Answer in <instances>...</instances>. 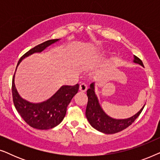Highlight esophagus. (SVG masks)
Here are the masks:
<instances>
[{
  "label": "esophagus",
  "instance_id": "34e87169",
  "mask_svg": "<svg viewBox=\"0 0 160 160\" xmlns=\"http://www.w3.org/2000/svg\"><path fill=\"white\" fill-rule=\"evenodd\" d=\"M79 89L81 92H86L87 89V84H85V83H82V84H80V87H79Z\"/></svg>",
  "mask_w": 160,
  "mask_h": 160
}]
</instances>
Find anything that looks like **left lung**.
Returning a JSON list of instances; mask_svg holds the SVG:
<instances>
[{
	"instance_id": "left-lung-1",
	"label": "left lung",
	"mask_w": 160,
	"mask_h": 160,
	"mask_svg": "<svg viewBox=\"0 0 160 160\" xmlns=\"http://www.w3.org/2000/svg\"><path fill=\"white\" fill-rule=\"evenodd\" d=\"M134 62L143 66V62L141 59L134 55ZM87 95L88 97L86 108V117L89 124L100 132L106 134H113L121 132L124 129L131 125L135 120L138 117L145 106L135 114L133 117L125 119H117L111 118L106 114L102 110L99 103V100L95 92V84L92 83L89 89H87Z\"/></svg>"
}]
</instances>
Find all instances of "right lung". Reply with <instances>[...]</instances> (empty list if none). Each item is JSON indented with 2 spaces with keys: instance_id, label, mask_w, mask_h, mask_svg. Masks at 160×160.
I'll return each instance as SVG.
<instances>
[{
  "instance_id": "1",
  "label": "right lung",
  "mask_w": 160,
  "mask_h": 160,
  "mask_svg": "<svg viewBox=\"0 0 160 160\" xmlns=\"http://www.w3.org/2000/svg\"><path fill=\"white\" fill-rule=\"evenodd\" d=\"M59 39L45 41L30 49L19 59V62L30 54L41 52ZM79 89L78 84L74 86H62L47 101L41 103H32L19 96L15 87L14 74L12 78V98L14 106L22 118L30 127L38 130H49L58 125L64 119L67 107Z\"/></svg>"
}]
</instances>
